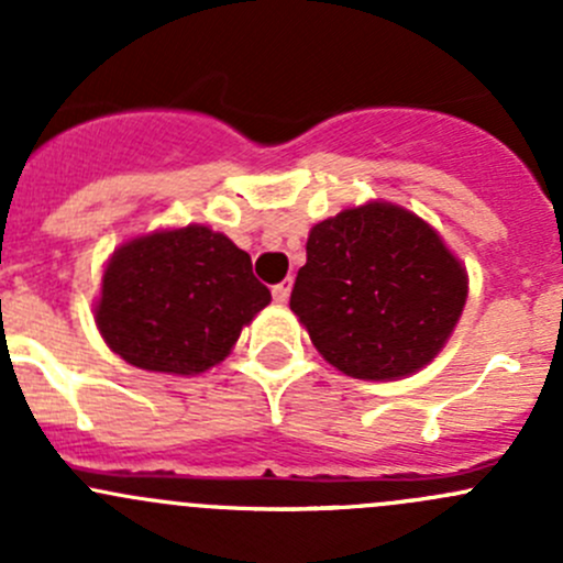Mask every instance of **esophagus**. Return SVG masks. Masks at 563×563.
Masks as SVG:
<instances>
[{"mask_svg": "<svg viewBox=\"0 0 563 563\" xmlns=\"http://www.w3.org/2000/svg\"><path fill=\"white\" fill-rule=\"evenodd\" d=\"M272 297H275V302H288V297H291V280H283L277 283V286H272Z\"/></svg>", "mask_w": 563, "mask_h": 563, "instance_id": "34e87169", "label": "esophagus"}]
</instances>
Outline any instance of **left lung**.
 <instances>
[{
    "instance_id": "8db88e82",
    "label": "left lung",
    "mask_w": 563,
    "mask_h": 563,
    "mask_svg": "<svg viewBox=\"0 0 563 563\" xmlns=\"http://www.w3.org/2000/svg\"><path fill=\"white\" fill-rule=\"evenodd\" d=\"M468 280L441 236L391 203L313 225L291 310L323 360L367 382L428 365L463 313Z\"/></svg>"
}]
</instances>
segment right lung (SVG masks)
<instances>
[{
  "label": "right lung",
  "mask_w": 563,
  "mask_h": 563,
  "mask_svg": "<svg viewBox=\"0 0 563 563\" xmlns=\"http://www.w3.org/2000/svg\"><path fill=\"white\" fill-rule=\"evenodd\" d=\"M269 299L245 250L207 225H187L113 253L95 321L130 365L190 376L223 362Z\"/></svg>",
  "instance_id": "1"
}]
</instances>
